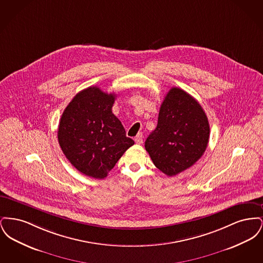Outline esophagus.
<instances>
[{
    "label": "esophagus",
    "mask_w": 263,
    "mask_h": 263,
    "mask_svg": "<svg viewBox=\"0 0 263 263\" xmlns=\"http://www.w3.org/2000/svg\"><path fill=\"white\" fill-rule=\"evenodd\" d=\"M135 142L137 144H142L143 143V134L142 133H139L136 138H135Z\"/></svg>",
    "instance_id": "1"
}]
</instances>
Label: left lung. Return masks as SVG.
Wrapping results in <instances>:
<instances>
[{
  "instance_id": "left-lung-1",
  "label": "left lung",
  "mask_w": 263,
  "mask_h": 263,
  "mask_svg": "<svg viewBox=\"0 0 263 263\" xmlns=\"http://www.w3.org/2000/svg\"><path fill=\"white\" fill-rule=\"evenodd\" d=\"M208 118L199 102L186 91L172 88L160 108L158 124L145 142L154 164L174 176L196 163L207 148Z\"/></svg>"
}]
</instances>
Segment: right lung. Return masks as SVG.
Masks as SVG:
<instances>
[{
  "mask_svg": "<svg viewBox=\"0 0 263 263\" xmlns=\"http://www.w3.org/2000/svg\"><path fill=\"white\" fill-rule=\"evenodd\" d=\"M116 95L89 87L78 92L63 112L58 141L64 155L87 176L104 178L134 141L112 113Z\"/></svg>",
  "mask_w": 263,
  "mask_h": 263,
  "instance_id": "add662e5",
  "label": "right lung"
}]
</instances>
